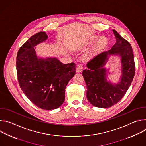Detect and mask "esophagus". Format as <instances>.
<instances>
[{
  "instance_id": "1",
  "label": "esophagus",
  "mask_w": 146,
  "mask_h": 146,
  "mask_svg": "<svg viewBox=\"0 0 146 146\" xmlns=\"http://www.w3.org/2000/svg\"><path fill=\"white\" fill-rule=\"evenodd\" d=\"M83 69V66L81 64H79L76 67V72H81Z\"/></svg>"
}]
</instances>
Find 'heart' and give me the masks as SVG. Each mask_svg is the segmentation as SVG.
I'll use <instances>...</instances> for the list:
<instances>
[{
  "instance_id": "heart-1",
  "label": "heart",
  "mask_w": 146,
  "mask_h": 146,
  "mask_svg": "<svg viewBox=\"0 0 146 146\" xmlns=\"http://www.w3.org/2000/svg\"><path fill=\"white\" fill-rule=\"evenodd\" d=\"M98 38V37L96 36H91L89 39V43H94V41H95L97 40ZM106 41H107V40H106V38L105 37L102 36V37H100L98 39V40L97 41V42H96L94 48H93L91 53L94 54V53L96 52V51H98V50H99L104 45H105L106 43Z\"/></svg>"
}]
</instances>
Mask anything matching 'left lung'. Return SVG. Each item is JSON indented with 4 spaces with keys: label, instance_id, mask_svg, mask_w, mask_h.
<instances>
[{
    "label": "left lung",
    "instance_id": "left-lung-1",
    "mask_svg": "<svg viewBox=\"0 0 146 146\" xmlns=\"http://www.w3.org/2000/svg\"><path fill=\"white\" fill-rule=\"evenodd\" d=\"M115 44L108 51L102 52L89 61L88 69L82 72L87 85V98L95 107L108 108L117 103L129 88L135 73L134 56L131 45L118 32L113 29ZM118 54L121 58L122 76L117 85L106 80V70L102 67L108 59V55Z\"/></svg>",
    "mask_w": 146,
    "mask_h": 146
}]
</instances>
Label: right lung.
<instances>
[{"label":"right lung","instance_id":"add662e5","mask_svg":"<svg viewBox=\"0 0 146 146\" xmlns=\"http://www.w3.org/2000/svg\"><path fill=\"white\" fill-rule=\"evenodd\" d=\"M47 38L45 32L31 37L18 51L16 68L19 86L27 98L37 107L51 110L64 103L66 87L76 73V64H64L56 58L38 59L34 47Z\"/></svg>","mask_w":146,"mask_h":146}]
</instances>
